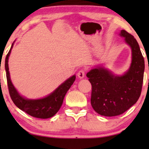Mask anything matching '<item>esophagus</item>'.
Listing matches in <instances>:
<instances>
[{
  "instance_id": "obj_1",
  "label": "esophagus",
  "mask_w": 149,
  "mask_h": 149,
  "mask_svg": "<svg viewBox=\"0 0 149 149\" xmlns=\"http://www.w3.org/2000/svg\"><path fill=\"white\" fill-rule=\"evenodd\" d=\"M85 71L84 70H80L77 73V76L79 79H83V77H85Z\"/></svg>"
}]
</instances>
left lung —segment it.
Returning <instances> with one entry per match:
<instances>
[{
	"label": "left lung",
	"mask_w": 149,
	"mask_h": 149,
	"mask_svg": "<svg viewBox=\"0 0 149 149\" xmlns=\"http://www.w3.org/2000/svg\"><path fill=\"white\" fill-rule=\"evenodd\" d=\"M120 34L132 48V62L129 70L119 77L99 67L87 74L91 84V104L96 113L106 117L121 115L136 104L143 83L144 60L139 45L126 30H121Z\"/></svg>",
	"instance_id": "1"
}]
</instances>
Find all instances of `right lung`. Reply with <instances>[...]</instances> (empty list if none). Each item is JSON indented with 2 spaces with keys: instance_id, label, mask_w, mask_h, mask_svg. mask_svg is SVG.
Returning a JSON list of instances; mask_svg holds the SVG:
<instances>
[{
  "instance_id": "right-lung-1",
  "label": "right lung",
  "mask_w": 149,
  "mask_h": 149,
  "mask_svg": "<svg viewBox=\"0 0 149 149\" xmlns=\"http://www.w3.org/2000/svg\"><path fill=\"white\" fill-rule=\"evenodd\" d=\"M13 46L12 44L5 59V70L7 85L9 95L13 103L17 107L32 117L40 119H47L53 117L58 113L63 103L64 96L71 85L75 81L76 77L72 76L60 85L49 95L40 100H27L21 96L12 84L10 79L8 60Z\"/></svg>"
}]
</instances>
